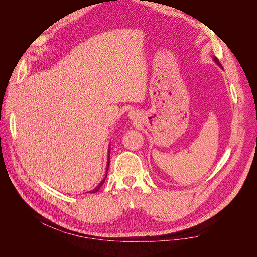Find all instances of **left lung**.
Returning a JSON list of instances; mask_svg holds the SVG:
<instances>
[{"instance_id": "left-lung-1", "label": "left lung", "mask_w": 257, "mask_h": 257, "mask_svg": "<svg viewBox=\"0 0 257 257\" xmlns=\"http://www.w3.org/2000/svg\"><path fill=\"white\" fill-rule=\"evenodd\" d=\"M214 61L216 62V63H217V64H219V65L221 66V63H220V62H219V61H217V59H216V58H214ZM221 67H222V66H221Z\"/></svg>"}]
</instances>
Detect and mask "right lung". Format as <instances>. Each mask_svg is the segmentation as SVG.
Masks as SVG:
<instances>
[{
  "label": "right lung",
  "mask_w": 257,
  "mask_h": 257,
  "mask_svg": "<svg viewBox=\"0 0 257 257\" xmlns=\"http://www.w3.org/2000/svg\"><path fill=\"white\" fill-rule=\"evenodd\" d=\"M109 150H110V148H109ZM110 152V151H109ZM109 154L110 153H108V162H107V172H106V176H105V178L103 179V180L102 181H100V183L96 186V188L94 189V190H92V191H90L89 193H95V192H97L99 189H100V186H102L103 185V183L105 182V180H106V177H107V173H108V167H109V162H110V157H109Z\"/></svg>",
  "instance_id": "add662e5"
}]
</instances>
